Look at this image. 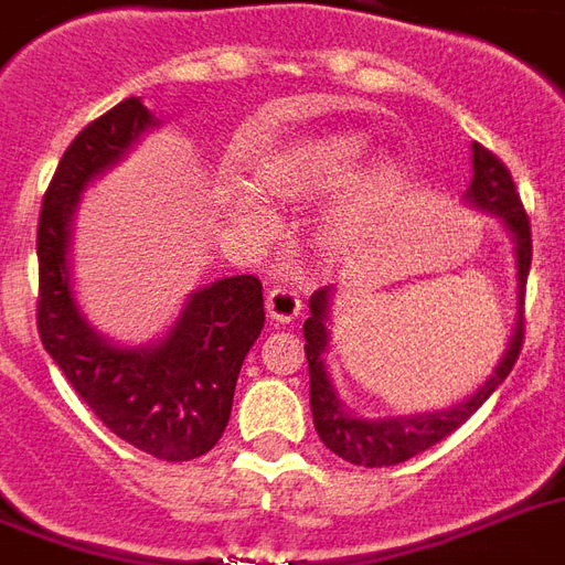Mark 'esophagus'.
Masks as SVG:
<instances>
[{
    "label": "esophagus",
    "mask_w": 565,
    "mask_h": 565,
    "mask_svg": "<svg viewBox=\"0 0 565 565\" xmlns=\"http://www.w3.org/2000/svg\"><path fill=\"white\" fill-rule=\"evenodd\" d=\"M301 299L299 292L292 287H273L269 296H266V317L275 322V326H287L299 317Z\"/></svg>",
    "instance_id": "obj_1"
}]
</instances>
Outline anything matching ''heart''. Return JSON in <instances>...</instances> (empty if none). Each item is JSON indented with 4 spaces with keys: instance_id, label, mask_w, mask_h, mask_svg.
Listing matches in <instances>:
<instances>
[{
    "instance_id": "heart-1",
    "label": "heart",
    "mask_w": 565,
    "mask_h": 565,
    "mask_svg": "<svg viewBox=\"0 0 565 565\" xmlns=\"http://www.w3.org/2000/svg\"><path fill=\"white\" fill-rule=\"evenodd\" d=\"M364 153H367V139L361 132L331 129V132L301 136L266 159L260 168V183L266 192H273L281 201L308 204V201H317V198L331 195L340 186H347ZM394 186H397L394 166L379 162L376 168H370L364 178L352 183L343 204L331 213V239H338V243L355 239L373 222V215L385 204ZM231 213L234 218L254 227H264L269 222L264 198L252 186L231 189Z\"/></svg>"
}]
</instances>
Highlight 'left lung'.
<instances>
[{
  "mask_svg": "<svg viewBox=\"0 0 565 565\" xmlns=\"http://www.w3.org/2000/svg\"><path fill=\"white\" fill-rule=\"evenodd\" d=\"M473 178L471 186L465 192V201L483 213H492L501 218V225L510 231L512 245H515V269H519V317L515 329L507 343V352L498 361V367L483 385L473 391L471 397L456 403L450 408L438 412H424V415H399V417H359L343 406L338 397V387L331 382L329 367H326V352H329V311H331V292L334 287H322L308 301V320H305V359H308V373H311V412L313 426L320 433L322 445L331 454L347 459L352 465L364 468H385V465H399L412 456L424 454L441 438H447L454 429L468 420V417L492 397L494 387L510 376L512 364L519 361L524 340V284L531 273V218L524 213V204L512 174L507 171L501 159L483 145H471Z\"/></svg>",
  "mask_w": 565,
  "mask_h": 565,
  "instance_id": "1",
  "label": "left lung"
}]
</instances>
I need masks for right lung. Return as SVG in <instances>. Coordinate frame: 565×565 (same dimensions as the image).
Returning <instances> with one entry per match:
<instances>
[{
  "label": "right lung",
  "mask_w": 565,
  "mask_h": 565,
  "mask_svg": "<svg viewBox=\"0 0 565 565\" xmlns=\"http://www.w3.org/2000/svg\"><path fill=\"white\" fill-rule=\"evenodd\" d=\"M153 127V111L129 97L64 150L38 222V331L103 426L157 459L189 462L210 454L225 433L239 367L266 322L264 284L254 275L206 284L150 347H118L97 334L73 296L71 236L82 192Z\"/></svg>",
  "instance_id": "right-lung-1"
}]
</instances>
